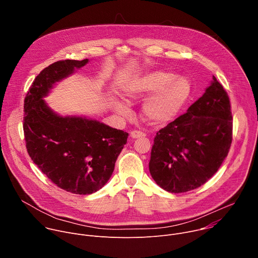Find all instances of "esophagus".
Here are the masks:
<instances>
[{"label":"esophagus","instance_id":"34e87169","mask_svg":"<svg viewBox=\"0 0 258 258\" xmlns=\"http://www.w3.org/2000/svg\"><path fill=\"white\" fill-rule=\"evenodd\" d=\"M131 137L133 139H139V138L145 137V134L140 132V131H133V132H131Z\"/></svg>","mask_w":258,"mask_h":258}]
</instances>
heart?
<instances>
[{
	"instance_id": "b5f03b06",
	"label": "heart",
	"mask_w": 258,
	"mask_h": 258,
	"mask_svg": "<svg viewBox=\"0 0 258 258\" xmlns=\"http://www.w3.org/2000/svg\"><path fill=\"white\" fill-rule=\"evenodd\" d=\"M190 84L181 78H171L164 71H152L132 82L123 91L127 100L148 96L141 108L142 118L150 124H164L179 112L190 97ZM113 108L126 114L127 108L120 102H113Z\"/></svg>"
}]
</instances>
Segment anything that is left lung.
<instances>
[{
	"instance_id": "1",
	"label": "left lung",
	"mask_w": 258,
	"mask_h": 258,
	"mask_svg": "<svg viewBox=\"0 0 258 258\" xmlns=\"http://www.w3.org/2000/svg\"><path fill=\"white\" fill-rule=\"evenodd\" d=\"M232 135L230 99L213 76L187 113L157 132L149 162L153 179L170 193L199 188L228 156Z\"/></svg>"
}]
</instances>
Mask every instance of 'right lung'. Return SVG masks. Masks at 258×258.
Listing matches in <instances>:
<instances>
[{
  "mask_svg": "<svg viewBox=\"0 0 258 258\" xmlns=\"http://www.w3.org/2000/svg\"><path fill=\"white\" fill-rule=\"evenodd\" d=\"M89 59L57 61L35 78L24 99L23 131L28 155L59 188L97 192L111 176L128 134L83 116H61L43 100L54 85Z\"/></svg>",
  "mask_w": 258,
  "mask_h": 258,
  "instance_id": "1",
  "label": "right lung"
}]
</instances>
